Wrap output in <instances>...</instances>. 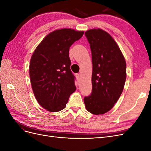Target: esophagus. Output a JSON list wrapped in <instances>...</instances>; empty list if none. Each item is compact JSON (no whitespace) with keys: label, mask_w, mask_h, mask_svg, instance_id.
Masks as SVG:
<instances>
[{"label":"esophagus","mask_w":151,"mask_h":151,"mask_svg":"<svg viewBox=\"0 0 151 151\" xmlns=\"http://www.w3.org/2000/svg\"><path fill=\"white\" fill-rule=\"evenodd\" d=\"M76 78L77 79V81H80L81 79V75L79 74H76Z\"/></svg>","instance_id":"34e87169"}]
</instances>
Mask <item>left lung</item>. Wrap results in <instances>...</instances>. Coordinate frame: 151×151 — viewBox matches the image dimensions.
<instances>
[{"instance_id": "8db88e82", "label": "left lung", "mask_w": 151, "mask_h": 151, "mask_svg": "<svg viewBox=\"0 0 151 151\" xmlns=\"http://www.w3.org/2000/svg\"><path fill=\"white\" fill-rule=\"evenodd\" d=\"M85 35L92 53V93L84 99L93 115L109 111L117 102L126 80V62L111 36L101 29H89Z\"/></svg>"}]
</instances>
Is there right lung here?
<instances>
[{
    "instance_id": "obj_1",
    "label": "right lung",
    "mask_w": 151,
    "mask_h": 151,
    "mask_svg": "<svg viewBox=\"0 0 151 151\" xmlns=\"http://www.w3.org/2000/svg\"><path fill=\"white\" fill-rule=\"evenodd\" d=\"M84 35L70 28L55 30L36 48L29 63L32 89L44 109L57 112L64 109L76 87L70 70L69 48Z\"/></svg>"
}]
</instances>
